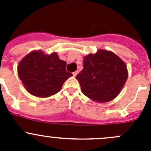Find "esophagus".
Wrapping results in <instances>:
<instances>
[{
    "label": "esophagus",
    "mask_w": 151,
    "mask_h": 151,
    "mask_svg": "<svg viewBox=\"0 0 151 151\" xmlns=\"http://www.w3.org/2000/svg\"><path fill=\"white\" fill-rule=\"evenodd\" d=\"M78 70H76V71L73 72V76H77V74H78Z\"/></svg>",
    "instance_id": "obj_1"
}]
</instances>
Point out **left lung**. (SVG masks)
Wrapping results in <instances>:
<instances>
[{
    "mask_svg": "<svg viewBox=\"0 0 151 151\" xmlns=\"http://www.w3.org/2000/svg\"><path fill=\"white\" fill-rule=\"evenodd\" d=\"M84 68L76 76L81 92L99 103L114 99L122 90L128 73L124 61L110 51L99 50L84 58Z\"/></svg>",
    "mask_w": 151,
    "mask_h": 151,
    "instance_id": "obj_1",
    "label": "left lung"
}]
</instances>
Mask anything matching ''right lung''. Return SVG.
Masks as SVG:
<instances>
[{
    "label": "right lung",
    "instance_id": "add662e5",
    "mask_svg": "<svg viewBox=\"0 0 151 151\" xmlns=\"http://www.w3.org/2000/svg\"><path fill=\"white\" fill-rule=\"evenodd\" d=\"M66 65L56 52L47 55L32 51L20 61L18 74L30 94L46 98L59 92L64 81L73 76L66 71Z\"/></svg>",
    "mask_w": 151,
    "mask_h": 151
}]
</instances>
